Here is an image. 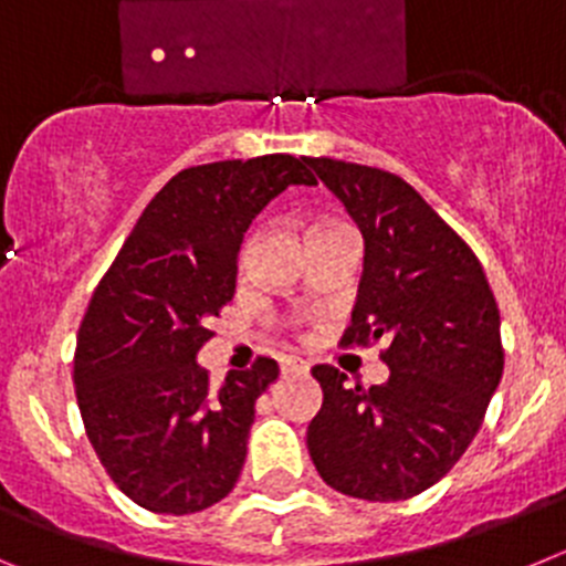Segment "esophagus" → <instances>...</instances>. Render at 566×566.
<instances>
[{"label": "esophagus", "instance_id": "esophagus-1", "mask_svg": "<svg viewBox=\"0 0 566 566\" xmlns=\"http://www.w3.org/2000/svg\"><path fill=\"white\" fill-rule=\"evenodd\" d=\"M282 371L284 375H307L310 366H307V360L287 355V358H282Z\"/></svg>", "mask_w": 566, "mask_h": 566}]
</instances>
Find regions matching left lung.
Wrapping results in <instances>:
<instances>
[{
  "instance_id": "8db88e82",
  "label": "left lung",
  "mask_w": 566,
  "mask_h": 566,
  "mask_svg": "<svg viewBox=\"0 0 566 566\" xmlns=\"http://www.w3.org/2000/svg\"><path fill=\"white\" fill-rule=\"evenodd\" d=\"M364 237V273L344 344L386 340L389 378L349 386L315 366L324 403L307 426L321 480L366 502L440 482L476 437L502 380L499 307L471 248L397 175L307 157Z\"/></svg>"
}]
</instances>
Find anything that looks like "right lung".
<instances>
[{"mask_svg":"<svg viewBox=\"0 0 566 566\" xmlns=\"http://www.w3.org/2000/svg\"><path fill=\"white\" fill-rule=\"evenodd\" d=\"M307 157L220 160L171 177L95 287L75 344L81 420L109 480L151 513H200L233 491L256 400L279 364L259 358L213 389L197 355L237 290L239 248Z\"/></svg>","mask_w":566,"mask_h":566,"instance_id":"right-lung-1","label":"right lung"}]
</instances>
